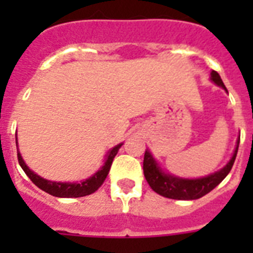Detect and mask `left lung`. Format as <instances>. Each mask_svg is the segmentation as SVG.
<instances>
[{
    "instance_id": "8db88e82",
    "label": "left lung",
    "mask_w": 253,
    "mask_h": 253,
    "mask_svg": "<svg viewBox=\"0 0 253 253\" xmlns=\"http://www.w3.org/2000/svg\"><path fill=\"white\" fill-rule=\"evenodd\" d=\"M211 80L215 83L218 86H222L224 90H227L224 86L223 81L218 75V72L212 71L211 72ZM240 136L238 139V144L234 151L231 160L227 163V166L222 168L218 172L209 174L206 177H201V178H180V177L170 176L167 174L160 169L158 163L155 162L152 155L146 151L144 154V160H143V172L146 177L147 182L150 184L151 189L156 192L158 194L167 198H172V200H197L208 194L215 188L216 185H219L224 180V177L227 176L230 170H231L234 162L236 159L238 154V148H239Z\"/></svg>"
}]
</instances>
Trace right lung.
<instances>
[{
  "instance_id": "add662e5",
  "label": "right lung",
  "mask_w": 253,
  "mask_h": 253,
  "mask_svg": "<svg viewBox=\"0 0 253 253\" xmlns=\"http://www.w3.org/2000/svg\"><path fill=\"white\" fill-rule=\"evenodd\" d=\"M15 142H17V138H15ZM121 146L122 144H118L113 150H110V152L107 154L106 162H105V164L98 172L94 173L93 176L86 178L83 182H79V184L77 182H55V181L42 178L41 176H38L37 173H34L31 169H29V167L26 166L21 154H19V151H18V162H19V166L25 170L26 174L29 176L30 180L33 181L34 184L37 185L39 189H42L43 192L48 193L51 196L61 197V198H77V197L89 196L91 193H94L103 184V181H105V178L109 174V170H110L111 163L114 160L115 155L118 154V150L121 148Z\"/></svg>"
}]
</instances>
